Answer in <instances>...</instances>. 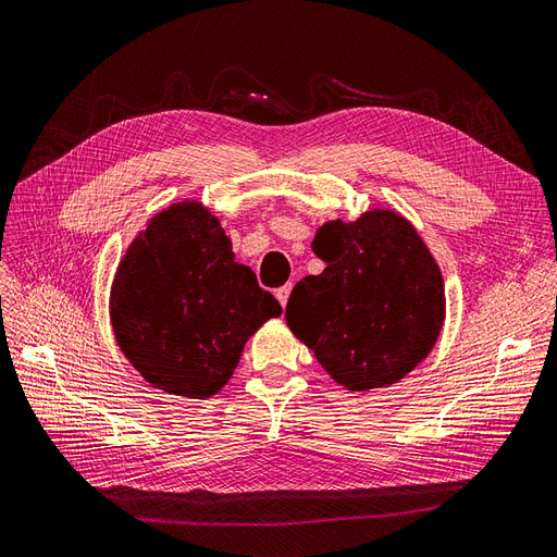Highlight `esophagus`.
<instances>
[{
    "mask_svg": "<svg viewBox=\"0 0 557 557\" xmlns=\"http://www.w3.org/2000/svg\"><path fill=\"white\" fill-rule=\"evenodd\" d=\"M290 293H293V283H287V285H283V287H278V290H276V299L281 301L283 308H285L287 297H290Z\"/></svg>",
    "mask_w": 557,
    "mask_h": 557,
    "instance_id": "esophagus-1",
    "label": "esophagus"
}]
</instances>
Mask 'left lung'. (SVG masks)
Returning a JSON list of instances; mask_svg holds the SVG:
<instances>
[{
  "instance_id": "obj_1",
  "label": "left lung",
  "mask_w": 557,
  "mask_h": 557,
  "mask_svg": "<svg viewBox=\"0 0 557 557\" xmlns=\"http://www.w3.org/2000/svg\"><path fill=\"white\" fill-rule=\"evenodd\" d=\"M313 251L326 267L295 285L287 326L349 391L403 380L434 347L446 313L425 244L407 219L370 210L351 224L329 221Z\"/></svg>"
}]
</instances>
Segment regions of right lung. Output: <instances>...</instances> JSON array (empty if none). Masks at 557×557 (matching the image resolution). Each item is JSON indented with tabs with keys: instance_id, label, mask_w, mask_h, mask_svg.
Returning <instances> with one entry per match:
<instances>
[{
	"instance_id": "obj_1",
	"label": "right lung",
	"mask_w": 557,
	"mask_h": 557,
	"mask_svg": "<svg viewBox=\"0 0 557 557\" xmlns=\"http://www.w3.org/2000/svg\"><path fill=\"white\" fill-rule=\"evenodd\" d=\"M281 315L231 239L198 203L154 216L127 249L114 287L111 324L144 380L203 399L224 386L258 326Z\"/></svg>"
}]
</instances>
